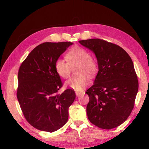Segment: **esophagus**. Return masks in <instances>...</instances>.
<instances>
[{
	"label": "esophagus",
	"mask_w": 149,
	"mask_h": 149,
	"mask_svg": "<svg viewBox=\"0 0 149 149\" xmlns=\"http://www.w3.org/2000/svg\"><path fill=\"white\" fill-rule=\"evenodd\" d=\"M82 94L81 92H78V91H75V95H76L77 97H79Z\"/></svg>",
	"instance_id": "34e87169"
}]
</instances>
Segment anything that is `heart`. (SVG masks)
<instances>
[{"label":"heart","mask_w":149,"mask_h":149,"mask_svg":"<svg viewBox=\"0 0 149 149\" xmlns=\"http://www.w3.org/2000/svg\"><path fill=\"white\" fill-rule=\"evenodd\" d=\"M64 59H58L54 64L56 74L63 79L68 77L72 68L78 65L76 69L77 76L71 77L65 82V85L77 91H81L89 84L86 75L91 77L97 71V64L91 56L90 52L79 46L72 47L65 55Z\"/></svg>","instance_id":"1"}]
</instances>
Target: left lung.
I'll return each mask as SVG.
<instances>
[{
	"instance_id": "left-lung-1",
	"label": "left lung",
	"mask_w": 149,
	"mask_h": 149,
	"mask_svg": "<svg viewBox=\"0 0 149 149\" xmlns=\"http://www.w3.org/2000/svg\"><path fill=\"white\" fill-rule=\"evenodd\" d=\"M79 42L95 52L99 70L94 84L86 91L88 119L101 129L116 127L130 116L138 91L132 60L122 47L105 40Z\"/></svg>"
}]
</instances>
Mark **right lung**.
<instances>
[{"label":"right lung","instance_id":"add662e5","mask_svg":"<svg viewBox=\"0 0 149 149\" xmlns=\"http://www.w3.org/2000/svg\"><path fill=\"white\" fill-rule=\"evenodd\" d=\"M71 42L40 44L30 52L18 70L17 98L25 118L36 129L54 132L65 124L75 91L65 89L54 69L55 62Z\"/></svg>","mask_w":149,"mask_h":149}]
</instances>
